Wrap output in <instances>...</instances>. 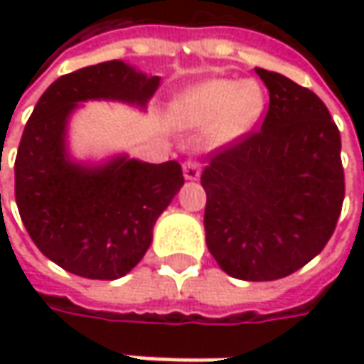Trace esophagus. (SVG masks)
Returning <instances> with one entry per match:
<instances>
[{
	"instance_id": "esophagus-1",
	"label": "esophagus",
	"mask_w": 364,
	"mask_h": 364,
	"mask_svg": "<svg viewBox=\"0 0 364 364\" xmlns=\"http://www.w3.org/2000/svg\"><path fill=\"white\" fill-rule=\"evenodd\" d=\"M182 170H184L186 180H198L200 178V164L198 161H186Z\"/></svg>"
}]
</instances>
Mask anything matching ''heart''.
<instances>
[{"label": "heart", "instance_id": "b5f03b06", "mask_svg": "<svg viewBox=\"0 0 364 364\" xmlns=\"http://www.w3.org/2000/svg\"><path fill=\"white\" fill-rule=\"evenodd\" d=\"M265 111V92L255 80L206 78L172 101V121L184 129H203L206 146L232 144L251 132Z\"/></svg>", "mask_w": 364, "mask_h": 364}]
</instances>
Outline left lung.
<instances>
[{
	"label": "left lung",
	"instance_id": "8db88e82",
	"mask_svg": "<svg viewBox=\"0 0 364 364\" xmlns=\"http://www.w3.org/2000/svg\"><path fill=\"white\" fill-rule=\"evenodd\" d=\"M269 91L261 129L218 149L204 168L206 247L245 282L298 272L324 249L344 200L341 132L322 99L255 68Z\"/></svg>",
	"mask_w": 364,
	"mask_h": 364
}]
</instances>
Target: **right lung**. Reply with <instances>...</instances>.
I'll list each match as a JSON object with an SVG mask.
<instances>
[{
	"mask_svg": "<svg viewBox=\"0 0 364 364\" xmlns=\"http://www.w3.org/2000/svg\"><path fill=\"white\" fill-rule=\"evenodd\" d=\"M160 87L123 60L56 78L23 127L16 158V203L36 247L66 272L119 279L144 259L161 213L184 184L176 160L147 164L121 154L101 164L68 151V119L85 101L146 109Z\"/></svg>",
	"mask_w": 364,
	"mask_h": 364,
	"instance_id": "add662e5",
	"label": "right lung"
}]
</instances>
